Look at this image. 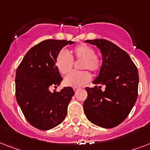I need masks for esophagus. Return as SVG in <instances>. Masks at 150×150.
Listing matches in <instances>:
<instances>
[{
    "mask_svg": "<svg viewBox=\"0 0 150 150\" xmlns=\"http://www.w3.org/2000/svg\"><path fill=\"white\" fill-rule=\"evenodd\" d=\"M79 89H80L79 87H74V88H73V89H74V91H75V92L78 91V90H79Z\"/></svg>",
    "mask_w": 150,
    "mask_h": 150,
    "instance_id": "esophagus-1",
    "label": "esophagus"
}]
</instances>
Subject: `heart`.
Segmentation results:
<instances>
[{"mask_svg": "<svg viewBox=\"0 0 150 150\" xmlns=\"http://www.w3.org/2000/svg\"><path fill=\"white\" fill-rule=\"evenodd\" d=\"M81 61L79 72H73L64 79V84L68 86L79 87L83 86L91 79V75L88 71L97 73L101 68V59L95 54V50L92 47L84 43L74 47L71 52L61 51L55 60L57 69L61 75H68L73 68V61Z\"/></svg>", "mask_w": 150, "mask_h": 150, "instance_id": "heart-1", "label": "heart"}]
</instances>
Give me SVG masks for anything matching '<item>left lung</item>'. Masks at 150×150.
Here are the masks:
<instances>
[{
  "instance_id": "left-lung-1",
  "label": "left lung",
  "mask_w": 150,
  "mask_h": 150,
  "mask_svg": "<svg viewBox=\"0 0 150 150\" xmlns=\"http://www.w3.org/2000/svg\"><path fill=\"white\" fill-rule=\"evenodd\" d=\"M86 42L100 48L103 64L93 82L96 86L86 88L88 96L83 103L85 114L96 125L114 128L125 120L136 102L137 67L125 50L110 41L96 39ZM102 85L104 91L101 89Z\"/></svg>"
}]
</instances>
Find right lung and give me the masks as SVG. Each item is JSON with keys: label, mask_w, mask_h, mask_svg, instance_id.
Returning a JSON list of instances; mask_svg holds the SVG:
<instances>
[{"label": "right lung", "mask_w": 150, "mask_h": 150, "mask_svg": "<svg viewBox=\"0 0 150 150\" xmlns=\"http://www.w3.org/2000/svg\"><path fill=\"white\" fill-rule=\"evenodd\" d=\"M74 42L47 40L32 47L18 65L15 75L16 100L30 125L49 130L63 121L75 92L64 87L60 92L50 91L62 81L55 65L59 52Z\"/></svg>", "instance_id": "obj_1"}]
</instances>
